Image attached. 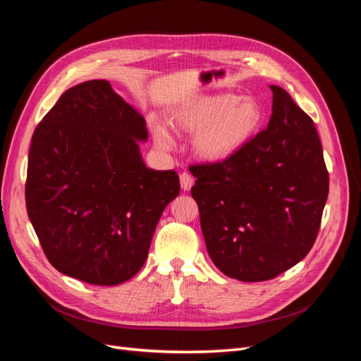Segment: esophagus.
<instances>
[{
    "label": "esophagus",
    "instance_id": "obj_1",
    "mask_svg": "<svg viewBox=\"0 0 361 361\" xmlns=\"http://www.w3.org/2000/svg\"><path fill=\"white\" fill-rule=\"evenodd\" d=\"M179 179H180V187H182V190H183V191H190L191 187L194 185V178L191 176V174H190L188 171H183V173H180Z\"/></svg>",
    "mask_w": 361,
    "mask_h": 361
}]
</instances>
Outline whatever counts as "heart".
Masks as SVG:
<instances>
[{
  "instance_id": "obj_1",
  "label": "heart",
  "mask_w": 361,
  "mask_h": 361,
  "mask_svg": "<svg viewBox=\"0 0 361 361\" xmlns=\"http://www.w3.org/2000/svg\"><path fill=\"white\" fill-rule=\"evenodd\" d=\"M176 123L194 135V150L206 161H224L236 155L253 138L262 122V110L251 97L231 93L202 96L180 106L174 114ZM155 141L171 149L170 129L154 125Z\"/></svg>"
}]
</instances>
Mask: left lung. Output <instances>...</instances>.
Masks as SVG:
<instances>
[{
  "instance_id": "obj_1",
  "label": "left lung",
  "mask_w": 361,
  "mask_h": 361,
  "mask_svg": "<svg viewBox=\"0 0 361 361\" xmlns=\"http://www.w3.org/2000/svg\"><path fill=\"white\" fill-rule=\"evenodd\" d=\"M269 89L267 129L232 158L190 167L207 253L239 281L274 279L307 256L329 197L312 118L281 87Z\"/></svg>"
}]
</instances>
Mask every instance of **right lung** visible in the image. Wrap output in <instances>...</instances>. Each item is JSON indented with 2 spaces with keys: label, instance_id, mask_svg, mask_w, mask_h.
<instances>
[{
  "label": "right lung",
  "instance_id": "add662e5",
  "mask_svg": "<svg viewBox=\"0 0 361 361\" xmlns=\"http://www.w3.org/2000/svg\"><path fill=\"white\" fill-rule=\"evenodd\" d=\"M146 120L104 80L61 94L31 138L25 203L49 264L90 285L114 286L145 265L174 170L146 167Z\"/></svg>",
  "mask_w": 361,
  "mask_h": 361
}]
</instances>
